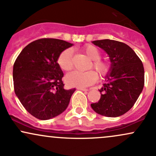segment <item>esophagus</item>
Masks as SVG:
<instances>
[{"label":"esophagus","mask_w":156,"mask_h":156,"mask_svg":"<svg viewBox=\"0 0 156 156\" xmlns=\"http://www.w3.org/2000/svg\"><path fill=\"white\" fill-rule=\"evenodd\" d=\"M78 89V90H81V91H84V92H86V91H88V89H85V88H83V87H78L77 88Z\"/></svg>","instance_id":"esophagus-1"}]
</instances>
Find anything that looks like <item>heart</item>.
Wrapping results in <instances>:
<instances>
[{"label":"heart","mask_w":156,"mask_h":156,"mask_svg":"<svg viewBox=\"0 0 156 156\" xmlns=\"http://www.w3.org/2000/svg\"><path fill=\"white\" fill-rule=\"evenodd\" d=\"M83 51L91 59V62H89L87 67L88 69H95L101 77L106 76L110 71L111 65L108 61L101 58V51L93 44H87L83 48ZM73 51L71 48H67L60 53L57 62L63 70L69 71L73 69ZM97 78V73L92 69L84 72L76 70L67 74L65 77V80L70 87H86L94 83Z\"/></svg>","instance_id":"b5f03b06"}]
</instances>
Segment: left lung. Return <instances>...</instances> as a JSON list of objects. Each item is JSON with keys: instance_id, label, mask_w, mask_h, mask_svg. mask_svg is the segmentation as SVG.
<instances>
[{"instance_id": "1", "label": "left lung", "mask_w": 156, "mask_h": 156, "mask_svg": "<svg viewBox=\"0 0 156 156\" xmlns=\"http://www.w3.org/2000/svg\"><path fill=\"white\" fill-rule=\"evenodd\" d=\"M92 43L109 55L111 69L105 76L107 83L99 89L101 99L92 103L93 110L101 115L117 117L128 112L142 92L144 69L139 56L128 44L112 39Z\"/></svg>"}]
</instances>
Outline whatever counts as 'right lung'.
I'll return each instance as SVG.
<instances>
[{
  "label": "right lung",
  "instance_id": "right-lung-1",
  "mask_svg": "<svg viewBox=\"0 0 156 156\" xmlns=\"http://www.w3.org/2000/svg\"><path fill=\"white\" fill-rule=\"evenodd\" d=\"M71 46L61 39H39L23 48L15 60V92L27 112L37 119L56 117L69 105L76 89H64V73L57 60Z\"/></svg>",
  "mask_w": 156,
  "mask_h": 156
}]
</instances>
